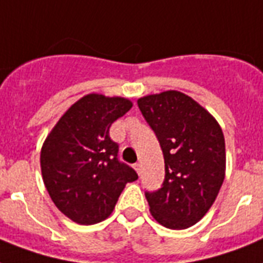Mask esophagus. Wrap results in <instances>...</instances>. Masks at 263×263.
Instances as JSON below:
<instances>
[{
	"label": "esophagus",
	"instance_id": "esophagus-1",
	"mask_svg": "<svg viewBox=\"0 0 263 263\" xmlns=\"http://www.w3.org/2000/svg\"><path fill=\"white\" fill-rule=\"evenodd\" d=\"M134 168H135V171L138 172V175H140V173H142V165L140 164H135L134 165Z\"/></svg>",
	"mask_w": 263,
	"mask_h": 263
}]
</instances>
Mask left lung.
<instances>
[{
    "instance_id": "8db88e82",
    "label": "left lung",
    "mask_w": 263,
    "mask_h": 263,
    "mask_svg": "<svg viewBox=\"0 0 263 263\" xmlns=\"http://www.w3.org/2000/svg\"><path fill=\"white\" fill-rule=\"evenodd\" d=\"M160 142L164 183L146 191L152 216L169 229L196 224L214 203L225 176V140L220 125L188 95L165 91L138 99Z\"/></svg>"
}]
</instances>
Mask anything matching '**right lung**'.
I'll return each instance as SVG.
<instances>
[{"instance_id": "obj_1", "label": "right lung", "mask_w": 263, "mask_h": 263, "mask_svg": "<svg viewBox=\"0 0 263 263\" xmlns=\"http://www.w3.org/2000/svg\"><path fill=\"white\" fill-rule=\"evenodd\" d=\"M132 107L125 98L88 94L72 105L43 143L41 168L51 200L82 225L110 216L125 184L138 173L119 160L109 128Z\"/></svg>"}]
</instances>
